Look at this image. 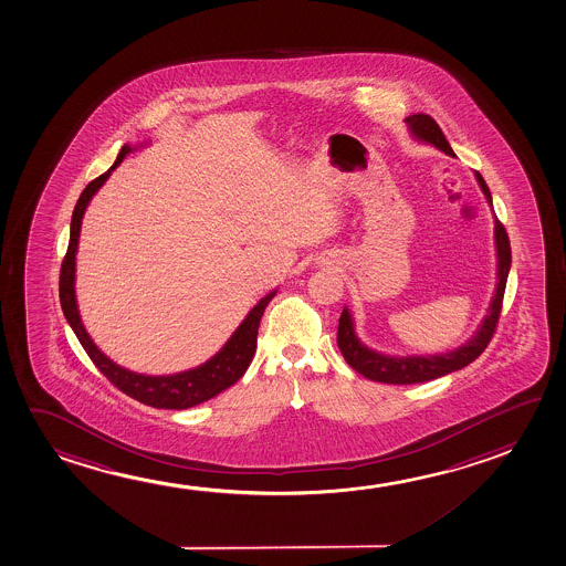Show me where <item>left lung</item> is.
<instances>
[{"mask_svg": "<svg viewBox=\"0 0 566 566\" xmlns=\"http://www.w3.org/2000/svg\"><path fill=\"white\" fill-rule=\"evenodd\" d=\"M409 124L410 132L415 138L420 142H428L438 149H442L448 156H455L450 148L448 139L436 124L430 115H410L405 118ZM479 187L486 197V202L492 206L491 190L486 187L481 172L475 171ZM494 243H496V259H499V284L496 292L492 297L489 315L484 317L481 327L475 336L468 340L465 345L459 346L458 350L448 354H436V356H386V354L369 350L368 346L361 345L358 336L354 333L353 317L348 310H343V315L338 319V335H336V345L345 356L350 368L356 369L358 374L368 377L371 381L379 384H394V386H410V384H422L430 381L436 377L446 376L455 369L465 368L468 364L476 360L484 348L491 343L492 335L499 325L500 312H502V300H504V290H506V280H509L510 264H512V251H510L509 233L499 220H494Z\"/></svg>", "mask_w": 566, "mask_h": 566, "instance_id": "obj_1", "label": "left lung"}]
</instances>
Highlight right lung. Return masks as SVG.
Masks as SVG:
<instances>
[{
  "instance_id": "add662e5",
  "label": "right lung",
  "mask_w": 566,
  "mask_h": 566,
  "mask_svg": "<svg viewBox=\"0 0 566 566\" xmlns=\"http://www.w3.org/2000/svg\"><path fill=\"white\" fill-rule=\"evenodd\" d=\"M130 151V146H123L113 167L97 179L91 180L75 205L74 213H72V228H70V245H67V253L62 261V269H60V304H62V312L66 315L70 327L74 328L75 336L80 338V343L85 348V353L90 354L93 364L101 369V374L107 377L113 386L118 387L132 399L149 405V407H156V409H189V407L200 405V402L220 395L221 391H226L245 374V369L253 360L254 350H256V335H259L262 313L272 297L276 295V290L264 295L261 302L249 312L238 331L230 336V340L223 345L220 353L198 368L179 371L172 376H144V374H136V371L118 366L101 353L83 327L82 317L77 312L74 287L75 253H77V243H80L85 208L90 205L93 195L108 179V175L123 164L124 157Z\"/></svg>"
}]
</instances>
